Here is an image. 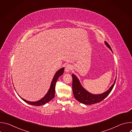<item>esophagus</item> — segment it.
Masks as SVG:
<instances>
[{
  "instance_id": "esophagus-1",
  "label": "esophagus",
  "mask_w": 132,
  "mask_h": 132,
  "mask_svg": "<svg viewBox=\"0 0 132 132\" xmlns=\"http://www.w3.org/2000/svg\"><path fill=\"white\" fill-rule=\"evenodd\" d=\"M72 68V67L71 65L68 64V65H67L66 66H65V72H69Z\"/></svg>"
}]
</instances>
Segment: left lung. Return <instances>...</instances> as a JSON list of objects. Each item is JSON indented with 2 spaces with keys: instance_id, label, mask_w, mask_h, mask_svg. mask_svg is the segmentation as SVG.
<instances>
[{
  "instance_id": "left-lung-1",
  "label": "left lung",
  "mask_w": 132,
  "mask_h": 132,
  "mask_svg": "<svg viewBox=\"0 0 132 132\" xmlns=\"http://www.w3.org/2000/svg\"><path fill=\"white\" fill-rule=\"evenodd\" d=\"M104 44L112 52V50L110 46V45L105 41H104ZM72 92L75 98L79 102L87 105H91L96 103H99L104 99L112 91L113 88L116 81L117 79V77H116L115 80L109 89L101 94H92L86 90L81 85L80 80L78 77L75 74H72Z\"/></svg>"
}]
</instances>
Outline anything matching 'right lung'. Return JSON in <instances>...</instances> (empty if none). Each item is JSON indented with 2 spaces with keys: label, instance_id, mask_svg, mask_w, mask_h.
I'll return each mask as SVG.
<instances>
[{
  "label": "right lung",
  "instance_id": "right-lung-1",
  "mask_svg": "<svg viewBox=\"0 0 132 132\" xmlns=\"http://www.w3.org/2000/svg\"><path fill=\"white\" fill-rule=\"evenodd\" d=\"M64 71V67H63L56 72L55 74L54 75V76L53 77V78L52 80L50 87L48 91L47 92L46 95L44 96V97H43L41 99L36 101H29L21 98L19 95H18H18L20 97V98L22 100H23L26 103L34 106H40L49 102L51 100H52L54 98L55 92V85H56V81H57L58 78L61 76H62V75H63Z\"/></svg>",
  "mask_w": 132,
  "mask_h": 132
}]
</instances>
